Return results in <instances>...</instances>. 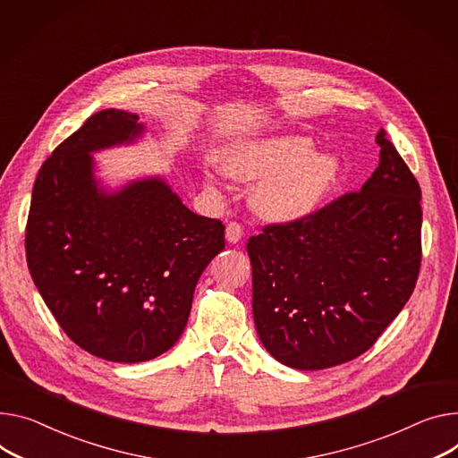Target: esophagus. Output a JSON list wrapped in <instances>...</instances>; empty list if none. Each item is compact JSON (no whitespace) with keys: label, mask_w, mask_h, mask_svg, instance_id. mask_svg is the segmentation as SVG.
<instances>
[{"label":"esophagus","mask_w":458,"mask_h":458,"mask_svg":"<svg viewBox=\"0 0 458 458\" xmlns=\"http://www.w3.org/2000/svg\"><path fill=\"white\" fill-rule=\"evenodd\" d=\"M242 234H243V229L240 227V224L236 222H229L225 225V240L229 243H238L242 240Z\"/></svg>","instance_id":"obj_1"}]
</instances>
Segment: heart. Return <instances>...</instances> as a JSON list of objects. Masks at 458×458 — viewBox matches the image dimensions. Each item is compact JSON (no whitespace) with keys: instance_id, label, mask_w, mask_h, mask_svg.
Returning a JSON list of instances; mask_svg holds the SVG:
<instances>
[{"instance_id":"b5f03b06","label":"heart","mask_w":458,"mask_h":458,"mask_svg":"<svg viewBox=\"0 0 458 458\" xmlns=\"http://www.w3.org/2000/svg\"><path fill=\"white\" fill-rule=\"evenodd\" d=\"M222 166L236 182H259L251 203L275 222H297L318 210L341 170L335 154L311 150V140L299 135L245 140L224 154ZM205 182L213 185L215 178L207 174Z\"/></svg>"}]
</instances>
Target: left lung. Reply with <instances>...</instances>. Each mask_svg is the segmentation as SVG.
I'll return each mask as SVG.
<instances>
[{"instance_id":"left-lung-1","label":"left lung","mask_w":458,"mask_h":458,"mask_svg":"<svg viewBox=\"0 0 458 458\" xmlns=\"http://www.w3.org/2000/svg\"><path fill=\"white\" fill-rule=\"evenodd\" d=\"M376 143L379 165L360 192L248 242L257 334L286 367L321 370L361 356L414 290L420 185L383 130Z\"/></svg>"}]
</instances>
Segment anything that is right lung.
Returning a JSON list of instances; mask_svg holds the SVG:
<instances>
[{
	"label": "right lung",
	"mask_w": 458,
	"mask_h": 458,
	"mask_svg": "<svg viewBox=\"0 0 458 458\" xmlns=\"http://www.w3.org/2000/svg\"><path fill=\"white\" fill-rule=\"evenodd\" d=\"M145 131L124 110L91 115L42 165L25 233L30 276L62 330L115 363L174 346L201 273L225 248L222 222L192 213L161 175L117 189L97 178L93 154Z\"/></svg>",
	"instance_id": "right-lung-1"
}]
</instances>
